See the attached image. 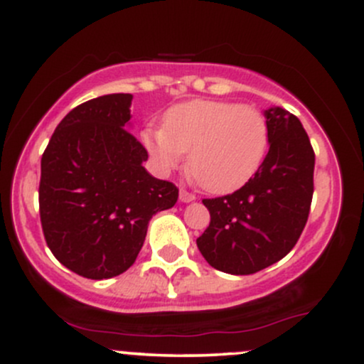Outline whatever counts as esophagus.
Here are the masks:
<instances>
[{
	"label": "esophagus",
	"instance_id": "34e87169",
	"mask_svg": "<svg viewBox=\"0 0 364 364\" xmlns=\"http://www.w3.org/2000/svg\"><path fill=\"white\" fill-rule=\"evenodd\" d=\"M196 198V196L193 195V193H190V191H186V190H179V202H183V203H188V202H193V200Z\"/></svg>",
	"mask_w": 364,
	"mask_h": 364
}]
</instances>
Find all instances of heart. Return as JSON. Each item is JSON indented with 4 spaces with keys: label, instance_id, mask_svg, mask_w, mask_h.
<instances>
[{
    "label": "heart",
    "instance_id": "b5f03b06",
    "mask_svg": "<svg viewBox=\"0 0 364 364\" xmlns=\"http://www.w3.org/2000/svg\"><path fill=\"white\" fill-rule=\"evenodd\" d=\"M159 169H178L188 157L193 178L212 193H229L257 173L269 149L262 111L224 101H190L166 112L164 128L141 132Z\"/></svg>",
    "mask_w": 364,
    "mask_h": 364
}]
</instances>
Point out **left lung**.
<instances>
[{
    "label": "left lung",
    "instance_id": "left-lung-1",
    "mask_svg": "<svg viewBox=\"0 0 364 364\" xmlns=\"http://www.w3.org/2000/svg\"><path fill=\"white\" fill-rule=\"evenodd\" d=\"M269 154L253 178L235 193L203 198L210 224L196 240L208 265L250 275L294 248L313 198L315 152L301 121L282 107L265 111Z\"/></svg>",
    "mask_w": 364,
    "mask_h": 364
}]
</instances>
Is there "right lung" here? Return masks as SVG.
Here are the masks:
<instances>
[{
	"label": "right lung",
	"mask_w": 364,
	"mask_h": 364,
	"mask_svg": "<svg viewBox=\"0 0 364 364\" xmlns=\"http://www.w3.org/2000/svg\"><path fill=\"white\" fill-rule=\"evenodd\" d=\"M132 94L90 99L54 129L41 159L39 212L46 243L82 277H116L139 257L149 220L176 203L178 188L144 168L132 133Z\"/></svg>",
	"instance_id": "obj_1"
}]
</instances>
